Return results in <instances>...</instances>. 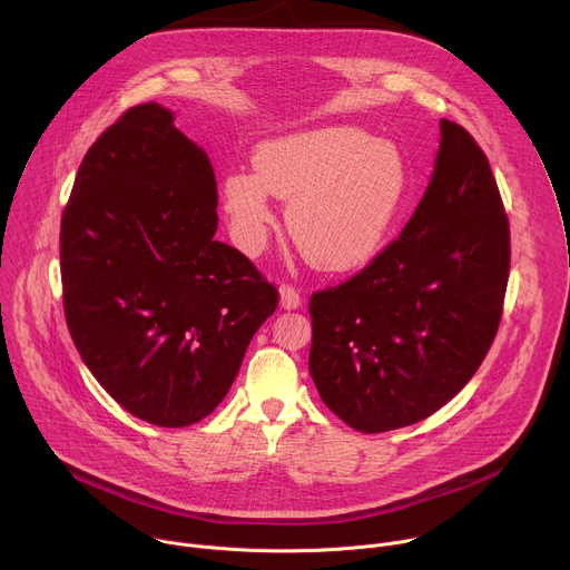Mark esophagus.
<instances>
[{"label": "esophagus", "mask_w": 570, "mask_h": 570, "mask_svg": "<svg viewBox=\"0 0 570 570\" xmlns=\"http://www.w3.org/2000/svg\"><path fill=\"white\" fill-rule=\"evenodd\" d=\"M279 306L286 308V311L299 308V306H302L299 293H297L293 286H282V288H279Z\"/></svg>", "instance_id": "esophagus-1"}]
</instances>
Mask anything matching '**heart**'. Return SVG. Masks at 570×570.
<instances>
[{"label":"heart","mask_w":570,"mask_h":570,"mask_svg":"<svg viewBox=\"0 0 570 570\" xmlns=\"http://www.w3.org/2000/svg\"><path fill=\"white\" fill-rule=\"evenodd\" d=\"M409 191V165L387 139L356 126L313 128L259 144L255 169H234L220 196L236 246L259 255L277 227L275 198L291 200L286 225L324 273L365 266L387 240Z\"/></svg>","instance_id":"1"}]
</instances>
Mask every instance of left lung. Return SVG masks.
<instances>
[{"instance_id":"left-lung-1","label":"left lung","mask_w":570,"mask_h":570,"mask_svg":"<svg viewBox=\"0 0 570 570\" xmlns=\"http://www.w3.org/2000/svg\"><path fill=\"white\" fill-rule=\"evenodd\" d=\"M510 225L473 137L440 121L431 183L399 238L358 275L311 297L308 372L361 433L411 426L449 403L497 336Z\"/></svg>"}]
</instances>
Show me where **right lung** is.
Segmentation results:
<instances>
[{
  "label": "right lung",
  "mask_w": 570,
  "mask_h": 570,
  "mask_svg": "<svg viewBox=\"0 0 570 570\" xmlns=\"http://www.w3.org/2000/svg\"><path fill=\"white\" fill-rule=\"evenodd\" d=\"M159 106L130 108L88 150L60 223L71 341L124 409L200 422L229 392L277 291L218 227L207 153Z\"/></svg>",
  "instance_id": "right-lung-1"
}]
</instances>
